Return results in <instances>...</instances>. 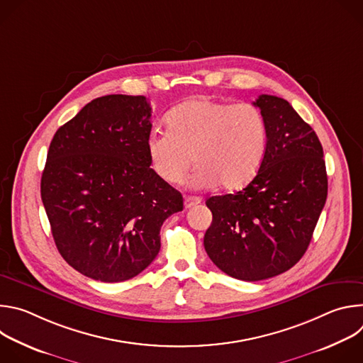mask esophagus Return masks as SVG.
I'll use <instances>...</instances> for the list:
<instances>
[{
	"instance_id": "obj_1",
	"label": "esophagus",
	"mask_w": 363,
	"mask_h": 363,
	"mask_svg": "<svg viewBox=\"0 0 363 363\" xmlns=\"http://www.w3.org/2000/svg\"><path fill=\"white\" fill-rule=\"evenodd\" d=\"M202 199L199 196H185L184 198V206L188 210V208H192V206L198 205Z\"/></svg>"
}]
</instances>
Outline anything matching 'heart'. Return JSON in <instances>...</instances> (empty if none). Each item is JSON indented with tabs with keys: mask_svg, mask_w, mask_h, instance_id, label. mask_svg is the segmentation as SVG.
<instances>
[{
	"mask_svg": "<svg viewBox=\"0 0 363 363\" xmlns=\"http://www.w3.org/2000/svg\"><path fill=\"white\" fill-rule=\"evenodd\" d=\"M167 130L146 139L150 168L169 185L181 184L194 160L196 188L220 184L225 191L248 185L260 171L269 146L264 115L251 103L192 99L174 108Z\"/></svg>",
	"mask_w": 363,
	"mask_h": 363,
	"instance_id": "1",
	"label": "heart"
}]
</instances>
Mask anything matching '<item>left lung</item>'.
I'll return each instance as SVG.
<instances>
[{
    "label": "left lung",
    "instance_id": "8db88e82",
    "mask_svg": "<svg viewBox=\"0 0 363 363\" xmlns=\"http://www.w3.org/2000/svg\"><path fill=\"white\" fill-rule=\"evenodd\" d=\"M254 106L269 129L260 171L241 191L205 202L213 213L205 251L220 270L244 281L279 276L300 260L328 196L316 132L281 97L262 94Z\"/></svg>",
    "mask_w": 363,
    "mask_h": 363
}]
</instances>
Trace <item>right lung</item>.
Returning <instances> with one entry per match:
<instances>
[{"label": "right lung", "mask_w": 363, "mask_h": 363, "mask_svg": "<svg viewBox=\"0 0 363 363\" xmlns=\"http://www.w3.org/2000/svg\"><path fill=\"white\" fill-rule=\"evenodd\" d=\"M145 96L91 100L56 132L41 199L59 252L79 273L119 283L143 272L161 248L164 221L184 208L179 191L147 160Z\"/></svg>", "instance_id": "add662e5"}]
</instances>
